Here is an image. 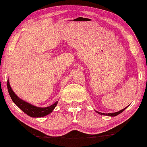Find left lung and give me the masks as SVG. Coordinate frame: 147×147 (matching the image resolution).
Instances as JSON below:
<instances>
[{
  "label": "left lung",
  "instance_id": "1",
  "mask_svg": "<svg viewBox=\"0 0 147 147\" xmlns=\"http://www.w3.org/2000/svg\"><path fill=\"white\" fill-rule=\"evenodd\" d=\"M128 106H127L126 108H125L124 109H121V110H120L119 111H117V112H114V113H101V112H99V111H95L96 113H98V114H100V115H107V116H110V117H115V116L119 115V113H122L123 111L125 109L127 108Z\"/></svg>",
  "mask_w": 147,
  "mask_h": 147
}]
</instances>
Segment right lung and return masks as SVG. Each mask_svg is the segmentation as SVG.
I'll use <instances>...</instances> for the list:
<instances>
[{"instance_id":"right-lung-1","label":"right lung","mask_w":147,"mask_h":147,"mask_svg":"<svg viewBox=\"0 0 147 147\" xmlns=\"http://www.w3.org/2000/svg\"><path fill=\"white\" fill-rule=\"evenodd\" d=\"M7 88L8 93H9L11 99L20 109H21L24 112L32 117H41L47 115L51 113L55 108L57 106L58 101L55 102L51 106L46 107V108H40V107L35 106L30 103H28L24 100L20 98L12 90L9 82V80H7Z\"/></svg>"}]
</instances>
